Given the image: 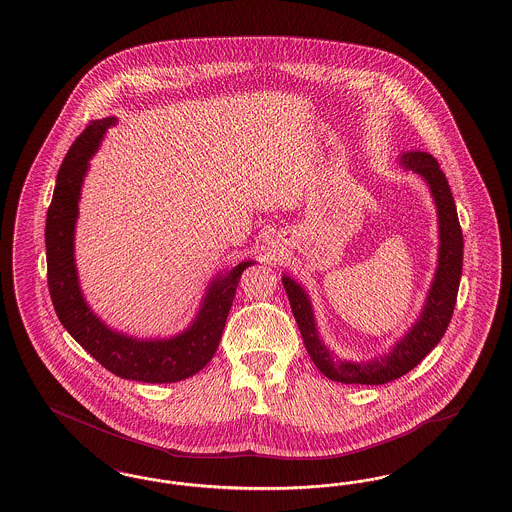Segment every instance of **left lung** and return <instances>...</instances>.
I'll list each match as a JSON object with an SVG mask.
<instances>
[{
	"instance_id": "obj_1",
	"label": "left lung",
	"mask_w": 512,
	"mask_h": 512,
	"mask_svg": "<svg viewBox=\"0 0 512 512\" xmlns=\"http://www.w3.org/2000/svg\"><path fill=\"white\" fill-rule=\"evenodd\" d=\"M400 164L421 175L430 186L434 204L438 207V266L427 295V303L417 322L396 343L389 354L369 362L337 360L322 343L307 291L289 276L282 278L295 322L303 335V343L314 362L328 379L345 385H385L415 368L432 348L440 343L450 326L451 314L457 301L461 268H463V232L457 219V209L451 196L450 184L436 158L427 152H408Z\"/></svg>"
}]
</instances>
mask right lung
I'll list each match as a JSON object with an SVG mask.
<instances>
[{
    "mask_svg": "<svg viewBox=\"0 0 512 512\" xmlns=\"http://www.w3.org/2000/svg\"><path fill=\"white\" fill-rule=\"evenodd\" d=\"M116 122V118H103L89 123L59 169L45 223L49 293L62 326L101 366L122 379L175 383L198 373L213 358L240 276L253 261L217 276L192 326L177 337L141 341L104 326L83 301L74 263V226L89 158L103 141L104 131Z\"/></svg>",
    "mask_w": 512,
    "mask_h": 512,
    "instance_id": "add662e5",
    "label": "right lung"
}]
</instances>
